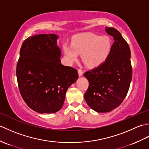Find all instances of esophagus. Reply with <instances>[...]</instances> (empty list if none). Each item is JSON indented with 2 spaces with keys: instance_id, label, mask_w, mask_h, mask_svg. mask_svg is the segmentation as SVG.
I'll return each instance as SVG.
<instances>
[{
  "instance_id": "esophagus-1",
  "label": "esophagus",
  "mask_w": 149,
  "mask_h": 149,
  "mask_svg": "<svg viewBox=\"0 0 149 149\" xmlns=\"http://www.w3.org/2000/svg\"><path fill=\"white\" fill-rule=\"evenodd\" d=\"M78 73H79V76H81V75H83V70L82 69H78Z\"/></svg>"
}]
</instances>
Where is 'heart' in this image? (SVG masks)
I'll return each mask as SVG.
<instances>
[{
    "mask_svg": "<svg viewBox=\"0 0 149 149\" xmlns=\"http://www.w3.org/2000/svg\"><path fill=\"white\" fill-rule=\"evenodd\" d=\"M65 55L70 62L77 61L79 55L89 68H96L105 62L112 49V42L107 36L90 34L75 38L72 44L63 45Z\"/></svg>",
    "mask_w": 149,
    "mask_h": 149,
    "instance_id": "1",
    "label": "heart"
}]
</instances>
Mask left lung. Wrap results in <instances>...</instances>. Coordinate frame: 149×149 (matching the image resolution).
I'll return each mask as SVG.
<instances>
[{"label": "left lung", "instance_id": "8db88e82", "mask_svg": "<svg viewBox=\"0 0 149 149\" xmlns=\"http://www.w3.org/2000/svg\"><path fill=\"white\" fill-rule=\"evenodd\" d=\"M115 40L108 58L98 67L84 73L89 86L84 93L88 105L97 112H109L124 100L132 80L131 50L118 31L106 27Z\"/></svg>", "mask_w": 149, "mask_h": 149}]
</instances>
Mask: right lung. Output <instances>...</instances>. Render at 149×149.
<instances>
[{
  "instance_id": "obj_1",
  "label": "right lung",
  "mask_w": 149,
  "mask_h": 149,
  "mask_svg": "<svg viewBox=\"0 0 149 149\" xmlns=\"http://www.w3.org/2000/svg\"><path fill=\"white\" fill-rule=\"evenodd\" d=\"M54 34H38L22 43L17 65L18 89L31 109L52 113L61 109L68 88L78 78V72L63 65L61 50Z\"/></svg>"
}]
</instances>
